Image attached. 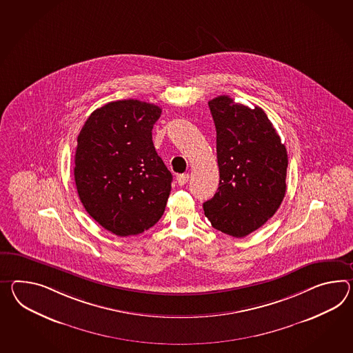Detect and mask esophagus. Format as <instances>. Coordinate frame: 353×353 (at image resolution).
Listing matches in <instances>:
<instances>
[{
	"mask_svg": "<svg viewBox=\"0 0 353 353\" xmlns=\"http://www.w3.org/2000/svg\"><path fill=\"white\" fill-rule=\"evenodd\" d=\"M189 179V173H182V174H179V176H177V182H179V185H180V186H183V185H186V183H188Z\"/></svg>",
	"mask_w": 353,
	"mask_h": 353,
	"instance_id": "esophagus-1",
	"label": "esophagus"
}]
</instances>
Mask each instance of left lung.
Masks as SVG:
<instances>
[{
    "label": "left lung",
    "mask_w": 353,
    "mask_h": 353,
    "mask_svg": "<svg viewBox=\"0 0 353 353\" xmlns=\"http://www.w3.org/2000/svg\"><path fill=\"white\" fill-rule=\"evenodd\" d=\"M208 104L216 130L219 188L203 209L215 230L241 239L281 207L287 188V149L258 105L234 103L228 95Z\"/></svg>",
    "instance_id": "8db88e82"
}]
</instances>
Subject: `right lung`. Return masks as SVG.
Instances as JSON below:
<instances>
[{
	"mask_svg": "<svg viewBox=\"0 0 353 353\" xmlns=\"http://www.w3.org/2000/svg\"><path fill=\"white\" fill-rule=\"evenodd\" d=\"M162 110L138 99L104 104L78 137L74 177L88 214L121 237L163 215L172 174L155 152L152 130Z\"/></svg>",
	"mask_w": 353,
	"mask_h": 353,
	"instance_id": "add662e5",
	"label": "right lung"
}]
</instances>
